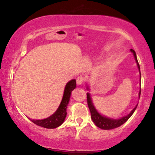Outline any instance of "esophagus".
<instances>
[{
    "label": "esophagus",
    "mask_w": 155,
    "mask_h": 155,
    "mask_svg": "<svg viewBox=\"0 0 155 155\" xmlns=\"http://www.w3.org/2000/svg\"><path fill=\"white\" fill-rule=\"evenodd\" d=\"M83 81H84V78L82 77V76H79V77L76 79V83H77V84H79V85H81V84H82L83 83Z\"/></svg>",
    "instance_id": "1"
}]
</instances>
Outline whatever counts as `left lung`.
I'll use <instances>...</instances> for the list:
<instances>
[{
    "mask_svg": "<svg viewBox=\"0 0 155 155\" xmlns=\"http://www.w3.org/2000/svg\"><path fill=\"white\" fill-rule=\"evenodd\" d=\"M131 52L132 53L134 57L135 61H136L137 65L138 70H139L140 73V82L141 80V74H140V65L139 63H138L136 53L135 51L132 49H131ZM86 89L87 91H89V92L87 93V105H88V107L90 109L91 114V119H92L93 122L95 123V125H97V127H99L101 129L104 130H110V129H114V128H116L117 127H120V125L124 124L125 122L131 117V115L133 114L134 110H136L138 104H137V105L135 106L132 110L130 111V113L128 114L125 115L124 117H122L118 119H114L110 118V117H107L105 115H102V114H100L97 110V109L96 108L95 105H94V102H93L92 97H91V95L90 94V85H89L87 83H86ZM140 93H141V87L140 90L139 91V99L140 97Z\"/></svg>",
    "mask_w": 155,
    "mask_h": 155,
    "instance_id": "left-lung-1",
    "label": "left lung"
}]
</instances>
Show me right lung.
Wrapping results in <instances>:
<instances>
[{"mask_svg": "<svg viewBox=\"0 0 155 155\" xmlns=\"http://www.w3.org/2000/svg\"><path fill=\"white\" fill-rule=\"evenodd\" d=\"M76 79H72L67 82L64 87V94L59 106L51 116L43 120H33L29 118L35 125L45 128H56L64 123L67 116V107L71 99V92L76 88Z\"/></svg>", "mask_w": 155, "mask_h": 155, "instance_id": "add662e5", "label": "right lung"}]
</instances>
